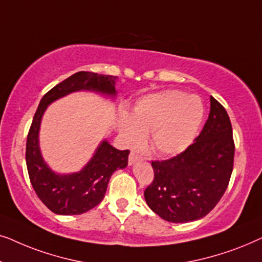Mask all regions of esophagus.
Instances as JSON below:
<instances>
[{
	"instance_id": "obj_1",
	"label": "esophagus",
	"mask_w": 262,
	"mask_h": 262,
	"mask_svg": "<svg viewBox=\"0 0 262 262\" xmlns=\"http://www.w3.org/2000/svg\"><path fill=\"white\" fill-rule=\"evenodd\" d=\"M138 161H142L141 156L135 155V154H130V156H128V166H134V164L136 162H138Z\"/></svg>"
}]
</instances>
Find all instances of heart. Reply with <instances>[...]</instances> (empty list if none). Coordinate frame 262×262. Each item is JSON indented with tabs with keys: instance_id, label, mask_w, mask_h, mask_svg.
I'll return each instance as SVG.
<instances>
[{
	"instance_id": "b5f03b06",
	"label": "heart",
	"mask_w": 262,
	"mask_h": 262,
	"mask_svg": "<svg viewBox=\"0 0 262 262\" xmlns=\"http://www.w3.org/2000/svg\"><path fill=\"white\" fill-rule=\"evenodd\" d=\"M203 101L180 91H163L142 98L132 117L121 114L119 132L130 148L142 145L146 132H151L152 148L161 155H178L194 142L202 127Z\"/></svg>"
}]
</instances>
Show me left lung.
<instances>
[{"instance_id":"obj_1","label":"left lung","mask_w":262,"mask_h":262,"mask_svg":"<svg viewBox=\"0 0 262 262\" xmlns=\"http://www.w3.org/2000/svg\"><path fill=\"white\" fill-rule=\"evenodd\" d=\"M232 128L224 107L210 96V114L184 152L151 163L155 178L144 191L154 212L171 223L205 217L224 194L234 164Z\"/></svg>"}]
</instances>
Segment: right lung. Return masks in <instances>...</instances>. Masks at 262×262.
Masks as SVG:
<instances>
[{
  "mask_svg": "<svg viewBox=\"0 0 262 262\" xmlns=\"http://www.w3.org/2000/svg\"><path fill=\"white\" fill-rule=\"evenodd\" d=\"M118 77L78 71L55 85L39 102L26 143V164L31 184L39 199L56 214L71 216L92 210L102 202L107 185L117 169L127 166L128 150H118L102 139L80 170L58 173L44 160L39 143L42 117L52 102L76 92H92L114 101Z\"/></svg>",
  "mask_w": 262,
  "mask_h": 262,
  "instance_id": "right-lung-1",
  "label": "right lung"
}]
</instances>
